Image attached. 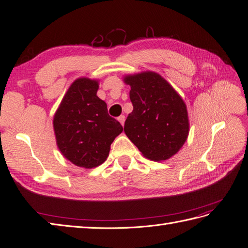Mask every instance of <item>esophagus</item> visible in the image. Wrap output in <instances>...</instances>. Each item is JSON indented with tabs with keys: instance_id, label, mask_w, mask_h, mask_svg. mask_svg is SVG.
Segmentation results:
<instances>
[{
	"instance_id": "obj_1",
	"label": "esophagus",
	"mask_w": 248,
	"mask_h": 248,
	"mask_svg": "<svg viewBox=\"0 0 248 248\" xmlns=\"http://www.w3.org/2000/svg\"><path fill=\"white\" fill-rule=\"evenodd\" d=\"M118 121L121 123V125L122 126H124V123H125V116H120L119 118H118Z\"/></svg>"
}]
</instances>
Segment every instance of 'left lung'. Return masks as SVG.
Returning a JSON list of instances; mask_svg holds the SVG:
<instances>
[{
	"label": "left lung",
	"mask_w": 248,
	"mask_h": 248,
	"mask_svg": "<svg viewBox=\"0 0 248 248\" xmlns=\"http://www.w3.org/2000/svg\"><path fill=\"white\" fill-rule=\"evenodd\" d=\"M133 110L124 132L142 156L164 161L179 152L188 138L189 119L182 97L160 74L142 71L126 74Z\"/></svg>",
	"instance_id": "8db88e82"
}]
</instances>
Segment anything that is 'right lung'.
Returning a JSON list of instances; mask_svg holds the SVG:
<instances>
[{
	"mask_svg": "<svg viewBox=\"0 0 248 248\" xmlns=\"http://www.w3.org/2000/svg\"><path fill=\"white\" fill-rule=\"evenodd\" d=\"M98 89L99 79L77 78L52 119L59 151L84 169L106 161L111 142L123 131L122 125L108 114L107 103L97 96Z\"/></svg>",
	"mask_w": 248,
	"mask_h": 248,
	"instance_id": "add662e5",
	"label": "right lung"
}]
</instances>
